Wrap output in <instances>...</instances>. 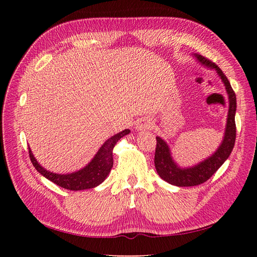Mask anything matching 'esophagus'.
<instances>
[{
    "mask_svg": "<svg viewBox=\"0 0 257 257\" xmlns=\"http://www.w3.org/2000/svg\"><path fill=\"white\" fill-rule=\"evenodd\" d=\"M152 125H153V124H152L151 120H149V119H143L141 121H138L137 125H136V128H137V131L149 130V128L152 127Z\"/></svg>",
    "mask_w": 257,
    "mask_h": 257,
    "instance_id": "1",
    "label": "esophagus"
}]
</instances>
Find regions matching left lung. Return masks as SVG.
Instances as JSON below:
<instances>
[{
  "instance_id": "left-lung-1",
  "label": "left lung",
  "mask_w": 257,
  "mask_h": 257,
  "mask_svg": "<svg viewBox=\"0 0 257 257\" xmlns=\"http://www.w3.org/2000/svg\"><path fill=\"white\" fill-rule=\"evenodd\" d=\"M197 60L206 67L215 69L217 75L221 77V79L225 85V89L228 94L229 99V109L227 114V123L225 127V135L223 142L217 148V150L208 158L207 160L200 162L199 164L189 167V168H180L174 162L168 145L163 141L162 138L157 137V148H155L154 154V165L159 176L165 180L166 182L177 185V186H194L206 182L210 177L219 169L223 163L226 161L229 154L232 151V148L235 146L236 141V123H235V113L237 108L236 94L232 90L231 85L224 75L222 69L213 62L208 60L207 58L195 54Z\"/></svg>"
}]
</instances>
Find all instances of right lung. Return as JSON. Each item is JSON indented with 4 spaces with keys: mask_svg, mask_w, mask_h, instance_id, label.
<instances>
[{
    "mask_svg": "<svg viewBox=\"0 0 257 257\" xmlns=\"http://www.w3.org/2000/svg\"><path fill=\"white\" fill-rule=\"evenodd\" d=\"M128 133L130 130H124L120 132V133L110 137L108 141L105 142V144L102 147L99 148V150L95 154V157L93 158V160L87 166L78 170V172H75L72 174L59 175L46 170L44 167L38 164V162L35 160L34 155L32 154V151H31L29 148L30 160L38 173L42 174L45 178H47L48 180L61 186V188L72 191L93 189L102 183L107 178L108 174L110 173L113 165V147L118 143V141H120L123 136L127 135Z\"/></svg>",
    "mask_w": 257,
    "mask_h": 257,
    "instance_id": "add662e5",
    "label": "right lung"
}]
</instances>
